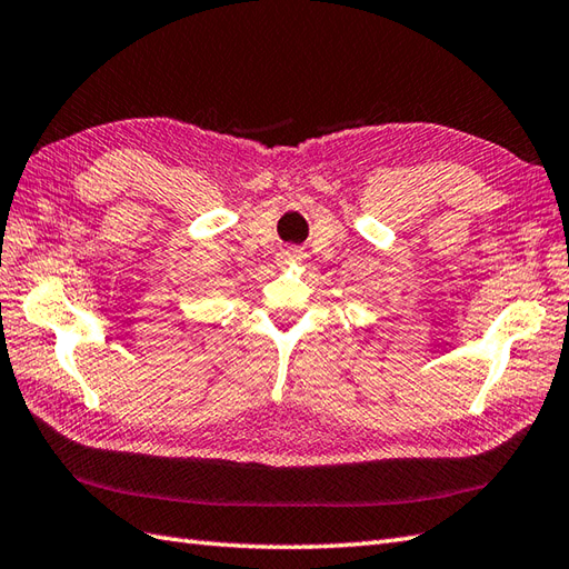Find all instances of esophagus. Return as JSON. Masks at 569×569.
I'll return each mask as SVG.
<instances>
[{
    "mask_svg": "<svg viewBox=\"0 0 569 569\" xmlns=\"http://www.w3.org/2000/svg\"><path fill=\"white\" fill-rule=\"evenodd\" d=\"M305 260V252L301 250H297V248H287L282 256H280V264L282 268H287V264H297V262H301Z\"/></svg>",
    "mask_w": 569,
    "mask_h": 569,
    "instance_id": "1",
    "label": "esophagus"
}]
</instances>
